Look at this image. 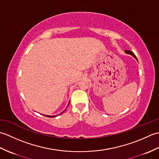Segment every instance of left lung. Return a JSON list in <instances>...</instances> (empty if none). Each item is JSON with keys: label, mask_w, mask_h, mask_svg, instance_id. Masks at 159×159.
Wrapping results in <instances>:
<instances>
[{"label": "left lung", "mask_w": 159, "mask_h": 159, "mask_svg": "<svg viewBox=\"0 0 159 159\" xmlns=\"http://www.w3.org/2000/svg\"><path fill=\"white\" fill-rule=\"evenodd\" d=\"M125 52H126L128 53V54H130V55H133V56L134 57V58H135V59L137 60L135 55H134V54L133 52H132V51H130V50H125Z\"/></svg>", "instance_id": "8db88e82"}]
</instances>
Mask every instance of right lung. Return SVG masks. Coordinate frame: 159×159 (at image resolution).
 <instances>
[{"label":"right lung","instance_id":"obj_1","mask_svg":"<svg viewBox=\"0 0 159 159\" xmlns=\"http://www.w3.org/2000/svg\"><path fill=\"white\" fill-rule=\"evenodd\" d=\"M70 103V102H69ZM66 111V110H65ZM64 111H63V112H64ZM63 112H62L61 113V114H62ZM46 116V117H55V116Z\"/></svg>","mask_w":159,"mask_h":159}]
</instances>
